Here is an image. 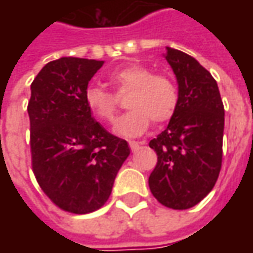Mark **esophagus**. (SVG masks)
<instances>
[{
  "label": "esophagus",
  "instance_id": "1",
  "mask_svg": "<svg viewBox=\"0 0 253 253\" xmlns=\"http://www.w3.org/2000/svg\"><path fill=\"white\" fill-rule=\"evenodd\" d=\"M128 145H130V148H131L132 152H137L138 149L141 148V143L137 142V141H130V142H128Z\"/></svg>",
  "mask_w": 253,
  "mask_h": 253
}]
</instances>
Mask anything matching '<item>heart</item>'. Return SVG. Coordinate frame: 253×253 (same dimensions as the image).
I'll return each mask as SVG.
<instances>
[{
    "mask_svg": "<svg viewBox=\"0 0 253 253\" xmlns=\"http://www.w3.org/2000/svg\"><path fill=\"white\" fill-rule=\"evenodd\" d=\"M108 81L122 96L130 92L127 107L131 108L116 122L114 131L126 138L138 137L146 131L153 119L161 123L170 119L179 104L177 86L167 76L153 74L150 69L132 63L115 69L108 74ZM85 105L100 122L112 123L116 118L118 97L107 89L90 85L85 90Z\"/></svg>",
    "mask_w": 253,
    "mask_h": 253,
    "instance_id": "heart-1",
    "label": "heart"
}]
</instances>
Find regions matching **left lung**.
Here are the masks:
<instances>
[{
    "label": "left lung",
    "mask_w": 253,
    "mask_h": 253,
    "mask_svg": "<svg viewBox=\"0 0 253 253\" xmlns=\"http://www.w3.org/2000/svg\"><path fill=\"white\" fill-rule=\"evenodd\" d=\"M164 58L176 76L179 104L167 128L149 142L157 153L149 187L161 205L186 210L218 179L225 111L217 81L195 58L172 47Z\"/></svg>",
    "instance_id": "obj_1"
}]
</instances>
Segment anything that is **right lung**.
<instances>
[{"instance_id":"obj_1","label":"right lung","mask_w":253,"mask_h":253,"mask_svg":"<svg viewBox=\"0 0 253 253\" xmlns=\"http://www.w3.org/2000/svg\"><path fill=\"white\" fill-rule=\"evenodd\" d=\"M104 61L62 57L31 84L32 168L39 186L62 210L88 214L110 198L130 154L128 143L94 121L85 90Z\"/></svg>"}]
</instances>
